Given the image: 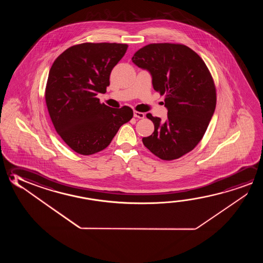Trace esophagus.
I'll return each instance as SVG.
<instances>
[{
  "label": "esophagus",
  "instance_id": "obj_1",
  "mask_svg": "<svg viewBox=\"0 0 263 263\" xmlns=\"http://www.w3.org/2000/svg\"><path fill=\"white\" fill-rule=\"evenodd\" d=\"M134 117L139 118V119H142L145 117V114L144 112H138V111H134Z\"/></svg>",
  "mask_w": 263,
  "mask_h": 263
}]
</instances>
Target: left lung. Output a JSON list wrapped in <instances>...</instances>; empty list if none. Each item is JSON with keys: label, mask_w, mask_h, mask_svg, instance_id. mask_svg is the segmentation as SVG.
Returning a JSON list of instances; mask_svg holds the SVG:
<instances>
[{"label": "left lung", "mask_w": 263, "mask_h": 263, "mask_svg": "<svg viewBox=\"0 0 263 263\" xmlns=\"http://www.w3.org/2000/svg\"><path fill=\"white\" fill-rule=\"evenodd\" d=\"M132 61L149 71L156 91L165 96L168 118L147 114L154 132L143 138L144 146L163 160L179 159L202 140L216 105L215 82L196 52L182 44L146 45Z\"/></svg>", "instance_id": "8db88e82"}]
</instances>
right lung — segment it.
Listing matches in <instances>:
<instances>
[{
    "label": "right lung",
    "instance_id": "right-lung-1",
    "mask_svg": "<svg viewBox=\"0 0 263 263\" xmlns=\"http://www.w3.org/2000/svg\"><path fill=\"white\" fill-rule=\"evenodd\" d=\"M126 44L82 43L57 58L45 91L52 123L63 141L82 155L109 146L122 125L133 117L128 106L109 107L96 97L105 93L114 67Z\"/></svg>",
    "mask_w": 263,
    "mask_h": 263
}]
</instances>
